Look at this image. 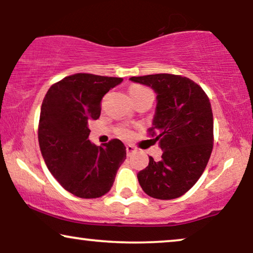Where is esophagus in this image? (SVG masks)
Here are the masks:
<instances>
[{"label":"esophagus","instance_id":"obj_1","mask_svg":"<svg viewBox=\"0 0 253 253\" xmlns=\"http://www.w3.org/2000/svg\"><path fill=\"white\" fill-rule=\"evenodd\" d=\"M126 154L127 155H131L134 152V147L132 146V145H126Z\"/></svg>","mask_w":253,"mask_h":253}]
</instances>
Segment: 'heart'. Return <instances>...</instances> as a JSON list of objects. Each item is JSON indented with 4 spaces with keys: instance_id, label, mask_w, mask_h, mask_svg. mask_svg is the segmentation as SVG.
Wrapping results in <instances>:
<instances>
[{
    "instance_id": "obj_1",
    "label": "heart",
    "mask_w": 253,
    "mask_h": 253,
    "mask_svg": "<svg viewBox=\"0 0 253 253\" xmlns=\"http://www.w3.org/2000/svg\"><path fill=\"white\" fill-rule=\"evenodd\" d=\"M151 91L146 87H144V86H140V85H132L129 89V94L132 99L137 98V96H140L145 94V93H150ZM121 133L123 134V136H127V131L126 129H122L121 130Z\"/></svg>"
}]
</instances>
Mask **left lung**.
Listing matches in <instances>:
<instances>
[{
  "label": "left lung",
  "instance_id": "left-lung-1",
  "mask_svg": "<svg viewBox=\"0 0 253 253\" xmlns=\"http://www.w3.org/2000/svg\"><path fill=\"white\" fill-rule=\"evenodd\" d=\"M157 93L150 133L162 150L160 160L150 157L137 174L144 192L169 200L189 191L205 170L213 150V113L209 96L191 79L157 74L131 77Z\"/></svg>",
  "mask_w": 253,
  "mask_h": 253
}]
</instances>
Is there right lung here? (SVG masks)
<instances>
[{"mask_svg": "<svg viewBox=\"0 0 253 253\" xmlns=\"http://www.w3.org/2000/svg\"><path fill=\"white\" fill-rule=\"evenodd\" d=\"M122 82L92 74L68 76L50 86L41 105L38 129L41 154L57 182L79 198L106 195L126 158L120 139L102 146L88 139V122L99 119L103 95Z\"/></svg>", "mask_w": 253, "mask_h": 253, "instance_id": "1", "label": "right lung"}]
</instances>
